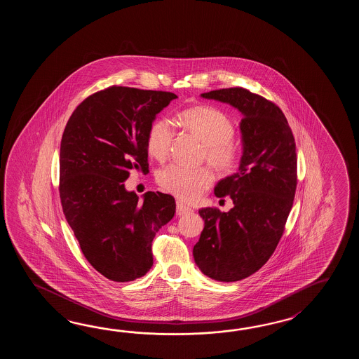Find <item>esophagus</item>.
I'll return each mask as SVG.
<instances>
[{
  "label": "esophagus",
  "mask_w": 359,
  "mask_h": 359,
  "mask_svg": "<svg viewBox=\"0 0 359 359\" xmlns=\"http://www.w3.org/2000/svg\"><path fill=\"white\" fill-rule=\"evenodd\" d=\"M176 213L177 215H184V214H189L191 213V208H189L187 205H184L183 203H181V201H177V205H176Z\"/></svg>",
  "instance_id": "1"
}]
</instances>
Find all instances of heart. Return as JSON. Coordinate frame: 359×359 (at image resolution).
Instances as JSON below:
<instances>
[{"instance_id": "b5f03b06", "label": "heart", "mask_w": 359, "mask_h": 359, "mask_svg": "<svg viewBox=\"0 0 359 359\" xmlns=\"http://www.w3.org/2000/svg\"><path fill=\"white\" fill-rule=\"evenodd\" d=\"M180 122L204 142V156L215 168L229 172L236 167L240 147L233 140V123L222 110L195 107L178 115ZM175 137L170 121L161 118L153 123L147 135V151L158 161L167 158ZM213 170L208 167L189 168L170 164L159 170L158 182L183 201H194L213 183Z\"/></svg>"}]
</instances>
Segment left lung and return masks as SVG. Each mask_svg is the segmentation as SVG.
<instances>
[{
    "label": "left lung",
    "instance_id": "1",
    "mask_svg": "<svg viewBox=\"0 0 359 359\" xmlns=\"http://www.w3.org/2000/svg\"><path fill=\"white\" fill-rule=\"evenodd\" d=\"M237 109L243 155L236 173L217 183V198L229 195V212L198 210L204 229L194 259L204 275L235 283L263 267L283 236L297 190V147L289 123L273 102L241 87L201 93Z\"/></svg>",
    "mask_w": 359,
    "mask_h": 359
}]
</instances>
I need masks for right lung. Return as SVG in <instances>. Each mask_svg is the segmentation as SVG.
<instances>
[{
	"instance_id": "1",
	"label": "right lung",
	"mask_w": 359,
	"mask_h": 359,
	"mask_svg": "<svg viewBox=\"0 0 359 359\" xmlns=\"http://www.w3.org/2000/svg\"><path fill=\"white\" fill-rule=\"evenodd\" d=\"M172 92L113 86L81 102L62 133L60 200L86 259L111 281L153 267L156 232L176 213L168 194L126 190L132 169L149 172L147 135Z\"/></svg>"
}]
</instances>
